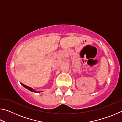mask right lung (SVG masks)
I'll use <instances>...</instances> for the list:
<instances>
[{"mask_svg":"<svg viewBox=\"0 0 122 122\" xmlns=\"http://www.w3.org/2000/svg\"><path fill=\"white\" fill-rule=\"evenodd\" d=\"M21 85H22V86H24V87H25L27 89H28L29 90H30V91H31V92H36V91L34 90L33 89V88H32L30 87V86H27L25 85V84H22V83H21Z\"/></svg>","mask_w":122,"mask_h":122,"instance_id":"1","label":"right lung"}]
</instances>
